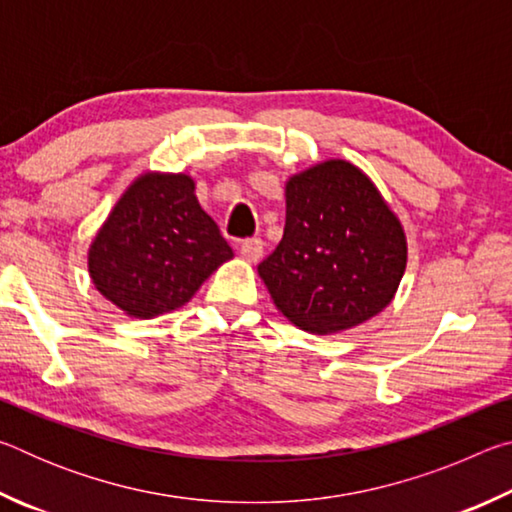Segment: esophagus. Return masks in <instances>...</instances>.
Here are the masks:
<instances>
[{"label": "esophagus", "mask_w": 512, "mask_h": 512, "mask_svg": "<svg viewBox=\"0 0 512 512\" xmlns=\"http://www.w3.org/2000/svg\"><path fill=\"white\" fill-rule=\"evenodd\" d=\"M262 250H264V244L259 239H246L244 244H241V257L246 259V262L255 264L259 262V257H262Z\"/></svg>", "instance_id": "1"}]
</instances>
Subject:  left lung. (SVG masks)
Instances as JSON below:
<instances>
[{
	"label": "left lung",
	"instance_id": "1",
	"mask_svg": "<svg viewBox=\"0 0 512 512\" xmlns=\"http://www.w3.org/2000/svg\"><path fill=\"white\" fill-rule=\"evenodd\" d=\"M284 201L282 241L257 273L291 325L336 336L391 305L409 246L400 216L368 173L329 158L289 176Z\"/></svg>",
	"mask_w": 512,
	"mask_h": 512
}]
</instances>
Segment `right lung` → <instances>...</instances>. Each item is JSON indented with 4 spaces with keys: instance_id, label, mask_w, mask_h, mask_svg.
I'll list each match as a JSON object with an SVG mask.
<instances>
[{
    "instance_id": "add662e5",
    "label": "right lung",
    "mask_w": 512,
    "mask_h": 512,
    "mask_svg": "<svg viewBox=\"0 0 512 512\" xmlns=\"http://www.w3.org/2000/svg\"><path fill=\"white\" fill-rule=\"evenodd\" d=\"M232 257L189 173L144 171L90 241L88 273L126 316L149 320L187 305Z\"/></svg>"
}]
</instances>
